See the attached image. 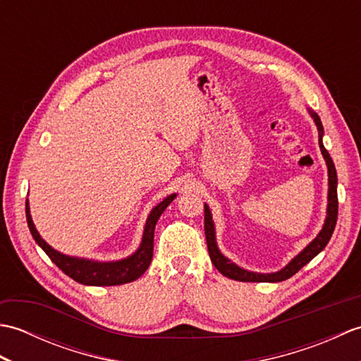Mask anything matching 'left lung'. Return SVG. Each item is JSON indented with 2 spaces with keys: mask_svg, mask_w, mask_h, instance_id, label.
<instances>
[{
  "mask_svg": "<svg viewBox=\"0 0 361 361\" xmlns=\"http://www.w3.org/2000/svg\"><path fill=\"white\" fill-rule=\"evenodd\" d=\"M309 114L318 128L319 149H321V153H323L326 166H327L329 192H327V211H326L327 216L324 220V225H323V228H321V231L318 233L315 239H313L307 245V247L299 252V255H296L293 259H291L286 267L281 268L279 271H274V273L250 271V270H245V268L234 264L233 260H229L226 256L221 255V251L219 250V245H217V239H216V228H214L212 214L209 211V206L204 203V234H206V243H208L211 262L221 274L226 276V278H229V279L242 281V282H281V281H286V279L291 278L293 274H296L304 265H307L313 257L318 256L319 252L326 248L329 240H331L335 225H336V217H338V195H336V185H338V178H336L334 161L323 144L324 128H323V124H321V119L318 114L310 109H309Z\"/></svg>",
  "mask_w": 361,
  "mask_h": 361,
  "instance_id": "left-lung-1",
  "label": "left lung"
}]
</instances>
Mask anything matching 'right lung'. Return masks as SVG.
Instances as JSON below:
<instances>
[{"mask_svg":"<svg viewBox=\"0 0 361 361\" xmlns=\"http://www.w3.org/2000/svg\"><path fill=\"white\" fill-rule=\"evenodd\" d=\"M173 198H176V194H171L166 197L163 202L158 203L155 208H152L147 220H145L142 240L133 255H130L121 260H109V262H105V260L102 262V260L68 256L63 255V252L54 250L49 243H46V240L42 239L40 233L37 231L32 217H30L27 200L26 220L29 231L32 234L34 240L38 243V247L49 256V259L60 268V270L66 276H70L71 279L83 283V286H121V283H127L141 278L145 270L149 268L153 257V234H155V225L158 219L161 217V214H163L167 206L173 202Z\"/></svg>","mask_w":361,"mask_h":361,"instance_id":"add662e5","label":"right lung"}]
</instances>
